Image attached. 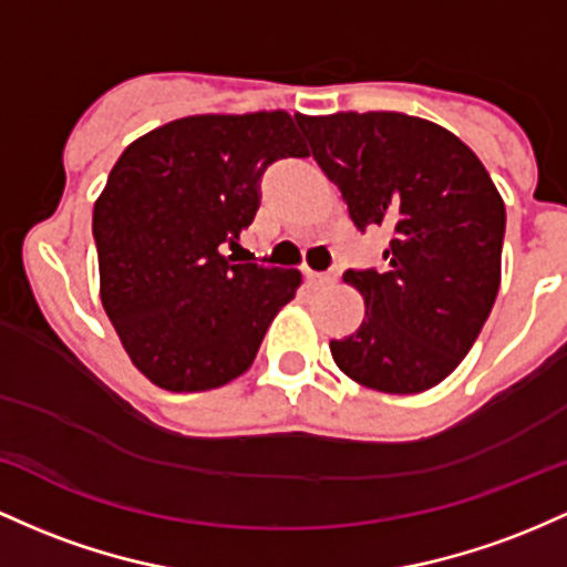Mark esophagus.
<instances>
[{"instance_id":"esophagus-1","label":"esophagus","mask_w":567,"mask_h":567,"mask_svg":"<svg viewBox=\"0 0 567 567\" xmlns=\"http://www.w3.org/2000/svg\"><path fill=\"white\" fill-rule=\"evenodd\" d=\"M337 281V276L332 272H310L308 270V284L313 286V289H327V286H332Z\"/></svg>"}]
</instances>
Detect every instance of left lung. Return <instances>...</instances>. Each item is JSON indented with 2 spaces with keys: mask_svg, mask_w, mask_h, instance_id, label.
Masks as SVG:
<instances>
[{
  "mask_svg": "<svg viewBox=\"0 0 567 567\" xmlns=\"http://www.w3.org/2000/svg\"><path fill=\"white\" fill-rule=\"evenodd\" d=\"M353 225L393 233L388 267L348 270L364 321L332 340L334 364L380 393H421L472 351L501 286L506 208L455 133L402 112L297 117Z\"/></svg>",
  "mask_w": 567,
  "mask_h": 567,
  "instance_id": "8db88e82",
  "label": "left lung"
}]
</instances>
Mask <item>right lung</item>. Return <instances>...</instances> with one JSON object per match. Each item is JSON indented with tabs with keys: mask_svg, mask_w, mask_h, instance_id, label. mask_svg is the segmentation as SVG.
<instances>
[{
	"mask_svg": "<svg viewBox=\"0 0 567 567\" xmlns=\"http://www.w3.org/2000/svg\"><path fill=\"white\" fill-rule=\"evenodd\" d=\"M284 110L189 114L125 146L93 206L99 295L133 367L165 391H212L251 367L302 272L233 265L259 179L308 157Z\"/></svg>",
	"mask_w": 567,
	"mask_h": 567,
	"instance_id": "obj_1",
	"label": "right lung"
}]
</instances>
